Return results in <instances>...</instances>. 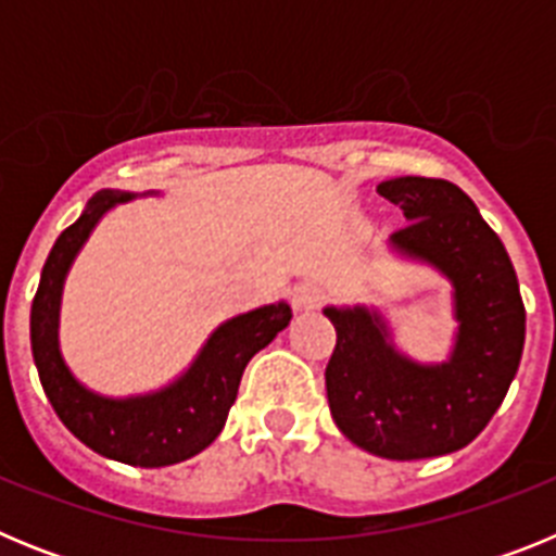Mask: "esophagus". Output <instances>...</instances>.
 Masks as SVG:
<instances>
[{"mask_svg": "<svg viewBox=\"0 0 556 556\" xmlns=\"http://www.w3.org/2000/svg\"><path fill=\"white\" fill-rule=\"evenodd\" d=\"M326 301V289L320 283H298L292 289V306L298 312H308V308H317Z\"/></svg>", "mask_w": 556, "mask_h": 556, "instance_id": "1", "label": "esophagus"}]
</instances>
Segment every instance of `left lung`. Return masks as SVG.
<instances>
[{
	"label": "left lung",
	"mask_w": 556,
	"mask_h": 556,
	"mask_svg": "<svg viewBox=\"0 0 556 556\" xmlns=\"http://www.w3.org/2000/svg\"><path fill=\"white\" fill-rule=\"evenodd\" d=\"M378 194L409 223L390 236L397 253L454 283L456 345L443 365H417L367 308H326L337 348L326 367L333 424L384 459H429L473 443L513 384L527 337L518 278L473 200L440 178H392Z\"/></svg>",
	"instance_id": "obj_1"
}]
</instances>
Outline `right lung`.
Returning a JSON list of instances; mask_svg holds the SVG:
<instances>
[{
    "instance_id": "right-lung-1",
    "label": "right lung",
    "mask_w": 556,
    "mask_h": 556,
    "mask_svg": "<svg viewBox=\"0 0 556 556\" xmlns=\"http://www.w3.org/2000/svg\"><path fill=\"white\" fill-rule=\"evenodd\" d=\"M132 200L127 191H100L75 225L58 236L43 264L41 283L29 312V339L38 378L49 404L72 434L108 459L164 468L208 448L223 431L239 392V381L255 353L267 348L289 326V303H273L239 314L211 333L194 365L164 390L139 397H102L86 390L58 351V308L63 278L77 250L111 205Z\"/></svg>"
}]
</instances>
